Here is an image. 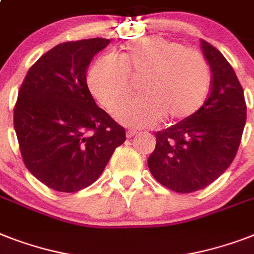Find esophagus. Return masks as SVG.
I'll return each mask as SVG.
<instances>
[{
  "mask_svg": "<svg viewBox=\"0 0 254 254\" xmlns=\"http://www.w3.org/2000/svg\"><path fill=\"white\" fill-rule=\"evenodd\" d=\"M137 133H138L137 130H127V137L131 138L134 137V135H137Z\"/></svg>",
  "mask_w": 254,
  "mask_h": 254,
  "instance_id": "obj_1",
  "label": "esophagus"
}]
</instances>
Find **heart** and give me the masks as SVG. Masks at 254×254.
Here are the masks:
<instances>
[{
  "mask_svg": "<svg viewBox=\"0 0 254 254\" xmlns=\"http://www.w3.org/2000/svg\"><path fill=\"white\" fill-rule=\"evenodd\" d=\"M129 75H142V95L116 109L117 119L129 127H152L164 117L172 123L189 119L205 103L211 86L205 56L162 36L127 43L119 60H95L87 74L88 88L103 107L113 109L130 91Z\"/></svg>",
  "mask_w": 254,
  "mask_h": 254,
  "instance_id": "1",
  "label": "heart"
}]
</instances>
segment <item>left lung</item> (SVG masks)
Segmentation results:
<instances>
[{
  "label": "left lung",
  "instance_id": "left-lung-1",
  "mask_svg": "<svg viewBox=\"0 0 254 254\" xmlns=\"http://www.w3.org/2000/svg\"><path fill=\"white\" fill-rule=\"evenodd\" d=\"M211 69V91L189 119L156 131L150 172L177 193H191L215 181L236 156L247 120L244 91L224 56L201 40Z\"/></svg>",
  "mask_w": 254,
  "mask_h": 254
}]
</instances>
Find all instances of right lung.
Instances as JSON below:
<instances>
[{
	"label": "right lung",
	"instance_id": "obj_1",
	"mask_svg": "<svg viewBox=\"0 0 254 254\" xmlns=\"http://www.w3.org/2000/svg\"><path fill=\"white\" fill-rule=\"evenodd\" d=\"M111 43L86 39L56 45L30 67L18 92L14 129L27 170L57 191L99 179L125 129L99 108L87 87L91 60Z\"/></svg>",
	"mask_w": 254,
	"mask_h": 254
}]
</instances>
